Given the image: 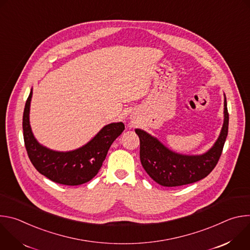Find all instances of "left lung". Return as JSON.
<instances>
[{"label":"left lung","mask_w":250,"mask_h":250,"mask_svg":"<svg viewBox=\"0 0 250 250\" xmlns=\"http://www.w3.org/2000/svg\"><path fill=\"white\" fill-rule=\"evenodd\" d=\"M224 102V124L220 135L212 146L202 154L178 153L155 136L144 129L135 128L140 141V161L146 173L161 186L177 187L200 181L216 167L228 136L229 113L227 98Z\"/></svg>","instance_id":"1"}]
</instances>
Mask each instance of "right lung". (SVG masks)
I'll return each mask as SVG.
<instances>
[{
	"mask_svg": "<svg viewBox=\"0 0 250 250\" xmlns=\"http://www.w3.org/2000/svg\"><path fill=\"white\" fill-rule=\"evenodd\" d=\"M31 98L32 88L24 106L22 130L27 155L35 169L51 181L62 185L77 186L93 179L112 144L125 130L124 123L104 125L86 145L74 150H52L41 145L32 133L29 123Z\"/></svg>",
	"mask_w": 250,
	"mask_h": 250,
	"instance_id": "add662e5",
	"label": "right lung"
}]
</instances>
